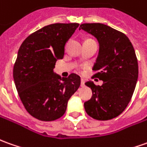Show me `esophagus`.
Masks as SVG:
<instances>
[{"mask_svg":"<svg viewBox=\"0 0 147 147\" xmlns=\"http://www.w3.org/2000/svg\"><path fill=\"white\" fill-rule=\"evenodd\" d=\"M80 82H81V86L82 87L84 86V83H85V80H84V79H81V80H80Z\"/></svg>","mask_w":147,"mask_h":147,"instance_id":"1","label":"esophagus"}]
</instances>
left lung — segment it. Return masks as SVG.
Masks as SVG:
<instances>
[{
	"instance_id": "obj_1",
	"label": "left lung",
	"mask_w": 147,
	"mask_h": 147,
	"mask_svg": "<svg viewBox=\"0 0 147 147\" xmlns=\"http://www.w3.org/2000/svg\"><path fill=\"white\" fill-rule=\"evenodd\" d=\"M83 30L97 39L99 53L92 70L93 77L103 81L101 86L88 81L92 98L84 102L91 117L106 121L119 116L127 107L136 87L138 65L131 42L123 33L101 23H84Z\"/></svg>"
}]
</instances>
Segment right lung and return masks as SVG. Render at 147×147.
Returning <instances> with one entry per match:
<instances>
[{
  "mask_svg": "<svg viewBox=\"0 0 147 147\" xmlns=\"http://www.w3.org/2000/svg\"><path fill=\"white\" fill-rule=\"evenodd\" d=\"M79 25H48L28 36L19 48L13 67L15 86L26 111L40 121L61 117L68 100L80 85L76 74L66 78L53 71Z\"/></svg>",
  "mask_w": 147,
  "mask_h": 147,
  "instance_id": "add662e5",
  "label": "right lung"
}]
</instances>
